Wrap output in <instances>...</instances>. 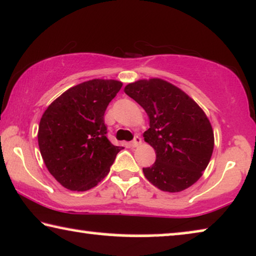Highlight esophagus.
Instances as JSON below:
<instances>
[{
  "label": "esophagus",
  "mask_w": 256,
  "mask_h": 256,
  "mask_svg": "<svg viewBox=\"0 0 256 256\" xmlns=\"http://www.w3.org/2000/svg\"><path fill=\"white\" fill-rule=\"evenodd\" d=\"M141 143H142L141 138H140V136H135V138L132 140V141L129 143V144H130L132 148H135V146H138L140 144H141Z\"/></svg>",
  "instance_id": "1"
}]
</instances>
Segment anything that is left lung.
<instances>
[{"label":"left lung","instance_id":"1","mask_svg":"<svg viewBox=\"0 0 256 256\" xmlns=\"http://www.w3.org/2000/svg\"><path fill=\"white\" fill-rule=\"evenodd\" d=\"M124 93L150 120L143 138L155 149L156 162L143 168L146 180L166 192H180L194 185L208 168L214 146L204 110L184 90L160 78L128 84Z\"/></svg>","mask_w":256,"mask_h":256}]
</instances>
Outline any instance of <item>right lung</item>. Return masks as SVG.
Returning <instances> with one entry per match:
<instances>
[{"label":"right lung","instance_id":"obj_1","mask_svg":"<svg viewBox=\"0 0 256 256\" xmlns=\"http://www.w3.org/2000/svg\"><path fill=\"white\" fill-rule=\"evenodd\" d=\"M122 82L92 79L65 90L42 115L38 146L48 172L71 191H87L107 176L124 146L107 138L104 115Z\"/></svg>","mask_w":256,"mask_h":256}]
</instances>
